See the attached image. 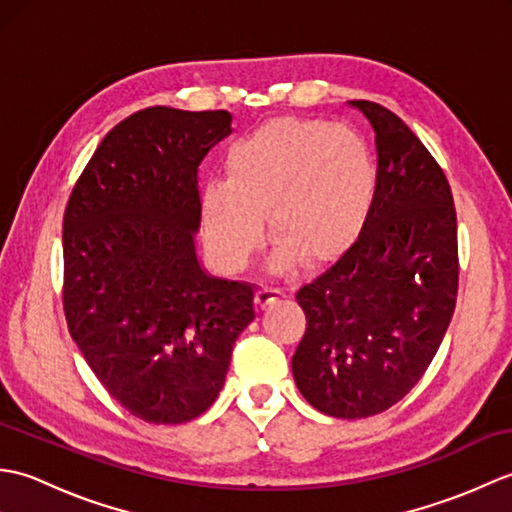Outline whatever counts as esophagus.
I'll list each match as a JSON object with an SVG mask.
<instances>
[{
  "label": "esophagus",
  "instance_id": "obj_1",
  "mask_svg": "<svg viewBox=\"0 0 512 512\" xmlns=\"http://www.w3.org/2000/svg\"><path fill=\"white\" fill-rule=\"evenodd\" d=\"M281 297H284V290L273 286V284H262V288H259V292H257V303L262 308H266L268 303H273V301H277Z\"/></svg>",
  "mask_w": 512,
  "mask_h": 512
}]
</instances>
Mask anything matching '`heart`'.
Instances as JSON below:
<instances>
[{
	"mask_svg": "<svg viewBox=\"0 0 512 512\" xmlns=\"http://www.w3.org/2000/svg\"><path fill=\"white\" fill-rule=\"evenodd\" d=\"M228 180L202 193L204 233L228 268H242L264 244L266 213L279 237L273 262L325 264L347 253L369 224L378 165L367 140L321 118H275L239 138Z\"/></svg>",
	"mask_w": 512,
	"mask_h": 512,
	"instance_id": "b5f03b06",
	"label": "heart"
}]
</instances>
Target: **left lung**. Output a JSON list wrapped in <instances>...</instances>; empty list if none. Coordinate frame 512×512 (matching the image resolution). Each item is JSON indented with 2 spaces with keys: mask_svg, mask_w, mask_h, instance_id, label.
I'll list each match as a JSON object with an SVG mask.
<instances>
[{
  "mask_svg": "<svg viewBox=\"0 0 512 512\" xmlns=\"http://www.w3.org/2000/svg\"><path fill=\"white\" fill-rule=\"evenodd\" d=\"M378 151V198L358 242L297 292L308 328L292 356L314 409L367 418L427 372L458 297V220L447 176L418 136L372 101H350Z\"/></svg>",
  "mask_w": 512,
  "mask_h": 512,
  "instance_id": "obj_1",
  "label": "left lung"
}]
</instances>
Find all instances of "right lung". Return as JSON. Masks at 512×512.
<instances>
[{
  "instance_id": "add662e5",
  "label": "right lung",
  "mask_w": 512,
  "mask_h": 512,
  "mask_svg": "<svg viewBox=\"0 0 512 512\" xmlns=\"http://www.w3.org/2000/svg\"><path fill=\"white\" fill-rule=\"evenodd\" d=\"M233 116L147 107L96 147L63 215V310L90 369L136 418L209 409L257 288L206 273L198 167Z\"/></svg>"
}]
</instances>
